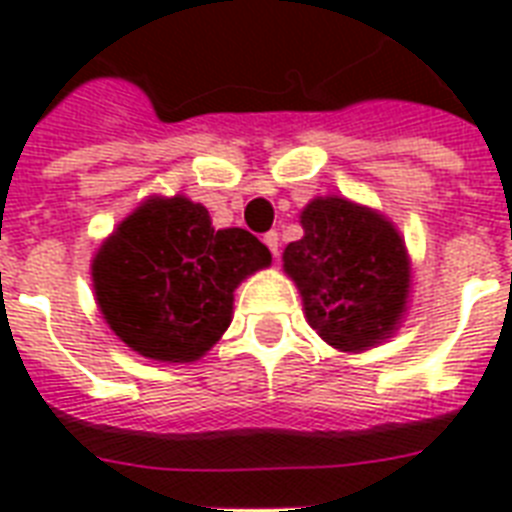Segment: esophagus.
I'll return each mask as SVG.
<instances>
[{
	"label": "esophagus",
	"instance_id": "esophagus-1",
	"mask_svg": "<svg viewBox=\"0 0 512 512\" xmlns=\"http://www.w3.org/2000/svg\"><path fill=\"white\" fill-rule=\"evenodd\" d=\"M263 241H265V247L271 249V255L273 257H279V247H281V239H279V233L276 231H268L263 236Z\"/></svg>",
	"mask_w": 512,
	"mask_h": 512
}]
</instances>
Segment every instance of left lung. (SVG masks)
Listing matches in <instances>:
<instances>
[{
    "instance_id": "left-lung-1",
    "label": "left lung",
    "mask_w": 512,
    "mask_h": 512,
    "mask_svg": "<svg viewBox=\"0 0 512 512\" xmlns=\"http://www.w3.org/2000/svg\"><path fill=\"white\" fill-rule=\"evenodd\" d=\"M303 239L284 249V271L305 319L332 348L369 350L398 329L409 297V255L390 220L340 196L300 212Z\"/></svg>"
}]
</instances>
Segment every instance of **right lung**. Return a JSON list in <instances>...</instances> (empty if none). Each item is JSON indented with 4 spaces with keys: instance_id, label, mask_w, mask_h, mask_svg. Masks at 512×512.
<instances>
[{
    "instance_id": "right-lung-1",
    "label": "right lung",
    "mask_w": 512,
    "mask_h": 512,
    "mask_svg": "<svg viewBox=\"0 0 512 512\" xmlns=\"http://www.w3.org/2000/svg\"><path fill=\"white\" fill-rule=\"evenodd\" d=\"M271 252L244 228L215 231L185 196H151L92 260V287L116 337L156 361H196L231 324L233 289Z\"/></svg>"
}]
</instances>
